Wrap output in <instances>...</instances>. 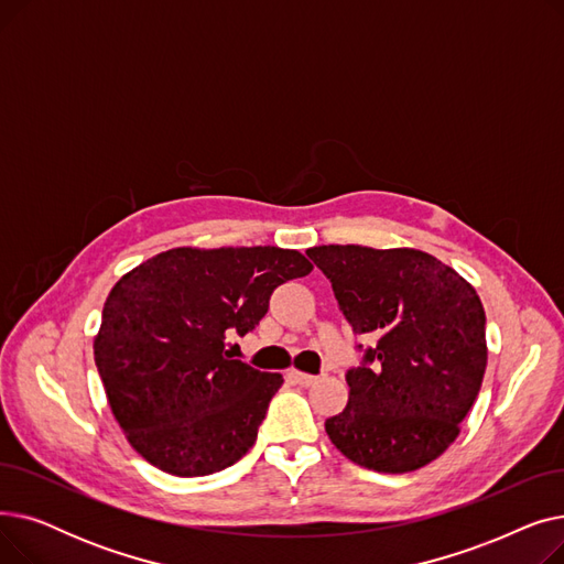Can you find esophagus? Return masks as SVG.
I'll use <instances>...</instances> for the list:
<instances>
[{
  "mask_svg": "<svg viewBox=\"0 0 564 564\" xmlns=\"http://www.w3.org/2000/svg\"><path fill=\"white\" fill-rule=\"evenodd\" d=\"M288 377L294 381V383H300V387H313V383H317L319 381V377L317 375H306V372H300V370H290L288 372Z\"/></svg>",
  "mask_w": 564,
  "mask_h": 564,
  "instance_id": "34e87169",
  "label": "esophagus"
}]
</instances>
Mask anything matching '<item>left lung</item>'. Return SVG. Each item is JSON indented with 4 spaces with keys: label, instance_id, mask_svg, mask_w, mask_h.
Returning a JSON list of instances; mask_svg holds the SVG:
<instances>
[{
    "label": "left lung",
    "instance_id": "1",
    "mask_svg": "<svg viewBox=\"0 0 564 564\" xmlns=\"http://www.w3.org/2000/svg\"><path fill=\"white\" fill-rule=\"evenodd\" d=\"M306 253L332 281L354 334L379 338L347 372V406L324 423L332 443L377 473L430 464L457 438L482 387L487 338L476 288L419 249L324 245Z\"/></svg>",
    "mask_w": 564,
    "mask_h": 564
}]
</instances>
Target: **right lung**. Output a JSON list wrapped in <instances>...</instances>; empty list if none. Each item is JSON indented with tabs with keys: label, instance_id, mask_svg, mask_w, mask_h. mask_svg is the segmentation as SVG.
<instances>
[{
	"label": "right lung",
	"instance_id": "1",
	"mask_svg": "<svg viewBox=\"0 0 564 564\" xmlns=\"http://www.w3.org/2000/svg\"><path fill=\"white\" fill-rule=\"evenodd\" d=\"M311 270L294 249L177 247L111 288L96 366L113 419L145 462L198 478L249 453L283 377L232 359L226 338L256 329L272 292Z\"/></svg>",
	"mask_w": 564,
	"mask_h": 564
}]
</instances>
